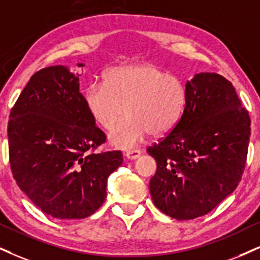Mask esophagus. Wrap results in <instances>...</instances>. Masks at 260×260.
<instances>
[{
  "mask_svg": "<svg viewBox=\"0 0 260 260\" xmlns=\"http://www.w3.org/2000/svg\"><path fill=\"white\" fill-rule=\"evenodd\" d=\"M140 154H141V152L139 150H132V151H128V152H126V157L128 159L133 160V159L139 158Z\"/></svg>",
  "mask_w": 260,
  "mask_h": 260,
  "instance_id": "obj_1",
  "label": "esophagus"
}]
</instances>
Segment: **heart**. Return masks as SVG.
<instances>
[{"mask_svg": "<svg viewBox=\"0 0 260 260\" xmlns=\"http://www.w3.org/2000/svg\"><path fill=\"white\" fill-rule=\"evenodd\" d=\"M84 103L92 120L109 131L110 145L131 150L151 133L162 137L172 132L183 116L187 88L180 78L152 63L124 66L108 72L103 84L88 85Z\"/></svg>", "mask_w": 260, "mask_h": 260, "instance_id": "heart-1", "label": "heart"}]
</instances>
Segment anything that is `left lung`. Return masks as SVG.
<instances>
[{"label": "left lung", "mask_w": 260, "mask_h": 260, "mask_svg": "<svg viewBox=\"0 0 260 260\" xmlns=\"http://www.w3.org/2000/svg\"><path fill=\"white\" fill-rule=\"evenodd\" d=\"M181 121L147 153L156 208L179 221L206 215L234 192L244 173L251 120L229 80L198 73L186 83Z\"/></svg>", "instance_id": "obj_1"}]
</instances>
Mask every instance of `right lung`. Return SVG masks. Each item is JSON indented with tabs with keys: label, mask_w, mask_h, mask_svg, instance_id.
Wrapping results in <instances>:
<instances>
[{
	"label": "right lung",
	"mask_w": 260,
	"mask_h": 260,
	"mask_svg": "<svg viewBox=\"0 0 260 260\" xmlns=\"http://www.w3.org/2000/svg\"><path fill=\"white\" fill-rule=\"evenodd\" d=\"M104 141L79 91V73L66 66L32 75L9 115L13 176L54 218L88 217L104 203L108 177L123 160L121 151L88 152Z\"/></svg>",
	"instance_id": "right-lung-1"
}]
</instances>
